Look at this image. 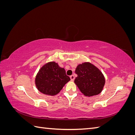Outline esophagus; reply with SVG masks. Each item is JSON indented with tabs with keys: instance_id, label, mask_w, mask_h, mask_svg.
Returning a JSON list of instances; mask_svg holds the SVG:
<instances>
[{
	"instance_id": "esophagus-1",
	"label": "esophagus",
	"mask_w": 135,
	"mask_h": 135,
	"mask_svg": "<svg viewBox=\"0 0 135 135\" xmlns=\"http://www.w3.org/2000/svg\"><path fill=\"white\" fill-rule=\"evenodd\" d=\"M70 79H71V81H74V79H75L74 75H71V76H70Z\"/></svg>"
}]
</instances>
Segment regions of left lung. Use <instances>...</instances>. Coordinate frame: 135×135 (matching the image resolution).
<instances>
[{"label": "left lung", "mask_w": 135, "mask_h": 135, "mask_svg": "<svg viewBox=\"0 0 135 135\" xmlns=\"http://www.w3.org/2000/svg\"><path fill=\"white\" fill-rule=\"evenodd\" d=\"M75 73L78 76L74 83L80 92L87 97L100 94L103 90L105 78L100 69L89 62L78 65Z\"/></svg>", "instance_id": "1"}]
</instances>
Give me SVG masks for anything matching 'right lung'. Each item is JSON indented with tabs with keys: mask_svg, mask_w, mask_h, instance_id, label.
Wrapping results in <instances>:
<instances>
[{
	"mask_svg": "<svg viewBox=\"0 0 135 135\" xmlns=\"http://www.w3.org/2000/svg\"><path fill=\"white\" fill-rule=\"evenodd\" d=\"M70 80V77L66 75L64 68L60 67L58 63L55 61H51L39 69L35 76V83L41 93L55 96Z\"/></svg>",
	"mask_w": 135,
	"mask_h": 135,
	"instance_id": "obj_1",
	"label": "right lung"
}]
</instances>
